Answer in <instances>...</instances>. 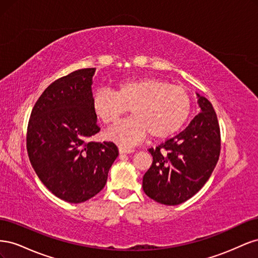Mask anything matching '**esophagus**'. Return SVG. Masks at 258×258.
<instances>
[{
  "label": "esophagus",
  "mask_w": 258,
  "mask_h": 258,
  "mask_svg": "<svg viewBox=\"0 0 258 258\" xmlns=\"http://www.w3.org/2000/svg\"><path fill=\"white\" fill-rule=\"evenodd\" d=\"M135 150L134 148H126V147H119V153L120 154H129V153H134Z\"/></svg>",
  "instance_id": "esophagus-1"
}]
</instances>
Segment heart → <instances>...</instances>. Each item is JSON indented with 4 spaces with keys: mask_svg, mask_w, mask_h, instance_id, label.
<instances>
[{
    "mask_svg": "<svg viewBox=\"0 0 258 258\" xmlns=\"http://www.w3.org/2000/svg\"><path fill=\"white\" fill-rule=\"evenodd\" d=\"M91 108L105 124H112L126 114L132 117L115 124L106 137L121 145H134L147 135L165 140L179 131L191 111V98L181 86L155 77L124 80L115 91L100 88L93 92Z\"/></svg>",
    "mask_w": 258,
    "mask_h": 258,
    "instance_id": "heart-1",
    "label": "heart"
}]
</instances>
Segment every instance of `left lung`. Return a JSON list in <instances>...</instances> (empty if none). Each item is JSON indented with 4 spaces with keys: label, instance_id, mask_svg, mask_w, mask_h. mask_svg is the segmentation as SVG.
<instances>
[{
    "label": "left lung",
    "instance_id": "8db88e82",
    "mask_svg": "<svg viewBox=\"0 0 258 258\" xmlns=\"http://www.w3.org/2000/svg\"><path fill=\"white\" fill-rule=\"evenodd\" d=\"M201 112L175 137L148 148L153 163L143 176L151 199L176 206L198 192L212 174L221 153V130L210 101L199 96Z\"/></svg>",
    "mask_w": 258,
    "mask_h": 258
}]
</instances>
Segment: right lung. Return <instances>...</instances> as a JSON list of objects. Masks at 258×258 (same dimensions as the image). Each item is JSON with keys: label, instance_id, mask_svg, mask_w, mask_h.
<instances>
[{"label": "right lung", "instance_id": "right-lung-1", "mask_svg": "<svg viewBox=\"0 0 258 258\" xmlns=\"http://www.w3.org/2000/svg\"><path fill=\"white\" fill-rule=\"evenodd\" d=\"M95 68L51 83L35 102L27 129V151L42 183L58 198L81 204L105 186L118 156L111 141L93 142L100 131L91 108Z\"/></svg>", "mask_w": 258, "mask_h": 258}]
</instances>
